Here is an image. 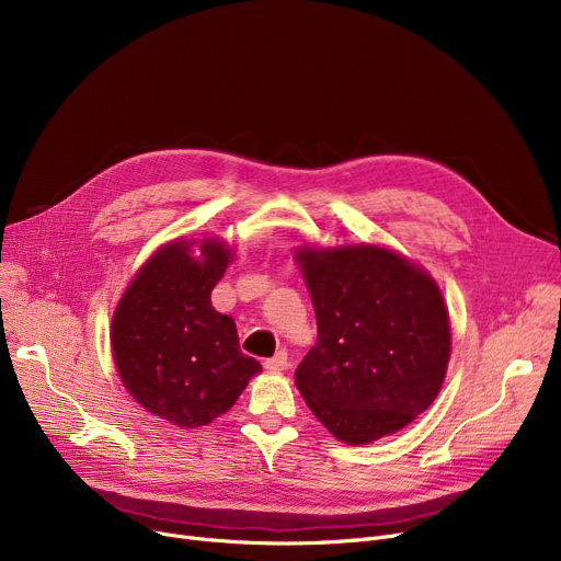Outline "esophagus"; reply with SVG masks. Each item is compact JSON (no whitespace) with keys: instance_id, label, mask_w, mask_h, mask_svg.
I'll list each match as a JSON object with an SVG mask.
<instances>
[{"instance_id":"esophagus-1","label":"esophagus","mask_w":561,"mask_h":561,"mask_svg":"<svg viewBox=\"0 0 561 561\" xmlns=\"http://www.w3.org/2000/svg\"><path fill=\"white\" fill-rule=\"evenodd\" d=\"M288 366V355H286V350H279L275 357H271L268 362H265V368H268L271 373H279V370H284Z\"/></svg>"}]
</instances>
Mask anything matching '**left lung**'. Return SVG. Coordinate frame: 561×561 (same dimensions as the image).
<instances>
[{
  "label": "left lung",
  "mask_w": 561,
  "mask_h": 561,
  "mask_svg": "<svg viewBox=\"0 0 561 561\" xmlns=\"http://www.w3.org/2000/svg\"><path fill=\"white\" fill-rule=\"evenodd\" d=\"M316 311L318 341L296 385L339 440L373 444L434 402L450 359V322L436 282L377 245L296 254Z\"/></svg>",
  "instance_id": "left-lung-1"
}]
</instances>
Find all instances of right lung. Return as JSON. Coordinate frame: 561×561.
I'll list each match as a JSON object with an SVG mask.
<instances>
[{
  "label": "right lung",
  "mask_w": 561,
  "mask_h": 561,
  "mask_svg": "<svg viewBox=\"0 0 561 561\" xmlns=\"http://www.w3.org/2000/svg\"><path fill=\"white\" fill-rule=\"evenodd\" d=\"M172 241L147 261L111 322L123 385L150 414L176 427L209 425L239 400L261 364L239 347L211 290L231 261L218 239Z\"/></svg>",
  "instance_id": "1"
}]
</instances>
